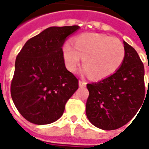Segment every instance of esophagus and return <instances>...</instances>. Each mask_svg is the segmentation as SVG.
I'll list each match as a JSON object with an SVG mask.
<instances>
[{"mask_svg":"<svg viewBox=\"0 0 149 149\" xmlns=\"http://www.w3.org/2000/svg\"><path fill=\"white\" fill-rule=\"evenodd\" d=\"M86 84H87L86 81H81H81H79V86H80V87H85Z\"/></svg>","mask_w":149,"mask_h":149,"instance_id":"1","label":"esophagus"}]
</instances>
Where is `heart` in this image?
Listing matches in <instances>:
<instances>
[{
	"mask_svg": "<svg viewBox=\"0 0 149 149\" xmlns=\"http://www.w3.org/2000/svg\"><path fill=\"white\" fill-rule=\"evenodd\" d=\"M66 42L62 53L66 68H77L81 57L84 72L93 79H103L118 70L125 59V47L118 39L100 33H84Z\"/></svg>",
	"mask_w": 149,
	"mask_h": 149,
	"instance_id": "heart-1",
	"label": "heart"
}]
</instances>
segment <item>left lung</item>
Instances as JSON below:
<instances>
[{"label": "left lung", "instance_id": "1", "mask_svg": "<svg viewBox=\"0 0 149 149\" xmlns=\"http://www.w3.org/2000/svg\"><path fill=\"white\" fill-rule=\"evenodd\" d=\"M124 45L125 59L118 70L98 82L87 84L89 96L86 115L94 126L104 130H114L126 125L144 100V65L131 45L125 41Z\"/></svg>", "mask_w": 149, "mask_h": 149}]
</instances>
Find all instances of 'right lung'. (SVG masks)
<instances>
[{"label": "right lung", "mask_w": 149, "mask_h": 149, "mask_svg": "<svg viewBox=\"0 0 149 149\" xmlns=\"http://www.w3.org/2000/svg\"><path fill=\"white\" fill-rule=\"evenodd\" d=\"M79 29L48 28L18 53L10 90L15 106L28 121L41 125L57 120L78 88V80L65 67L62 46Z\"/></svg>", "instance_id": "1"}]
</instances>
